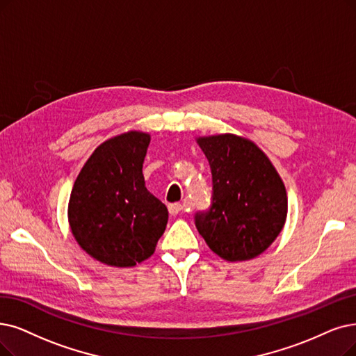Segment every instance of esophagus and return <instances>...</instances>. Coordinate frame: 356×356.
<instances>
[{
    "label": "esophagus",
    "instance_id": "34e87169",
    "mask_svg": "<svg viewBox=\"0 0 356 356\" xmlns=\"http://www.w3.org/2000/svg\"><path fill=\"white\" fill-rule=\"evenodd\" d=\"M168 210H169V213L170 215H179V213L184 210V204H181V203H172V204H169L168 206Z\"/></svg>",
    "mask_w": 356,
    "mask_h": 356
}]
</instances>
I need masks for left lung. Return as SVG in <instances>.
<instances>
[{
  "label": "left lung",
  "instance_id": "8db88e82",
  "mask_svg": "<svg viewBox=\"0 0 356 356\" xmlns=\"http://www.w3.org/2000/svg\"><path fill=\"white\" fill-rule=\"evenodd\" d=\"M211 170V203L194 215L197 231L227 261L257 257L285 225V186L267 156L234 134L198 138Z\"/></svg>",
  "mask_w": 356,
  "mask_h": 356
}]
</instances>
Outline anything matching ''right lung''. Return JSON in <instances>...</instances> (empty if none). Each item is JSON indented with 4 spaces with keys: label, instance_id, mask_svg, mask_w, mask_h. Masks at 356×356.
<instances>
[{
    "label": "right lung",
    "instance_id": "add662e5",
    "mask_svg": "<svg viewBox=\"0 0 356 356\" xmlns=\"http://www.w3.org/2000/svg\"><path fill=\"white\" fill-rule=\"evenodd\" d=\"M150 136L138 131L99 146L70 195L68 220L80 247L108 266L149 259L168 223V209L145 186Z\"/></svg>",
    "mask_w": 356,
    "mask_h": 356
}]
</instances>
